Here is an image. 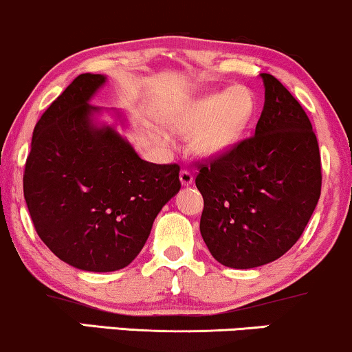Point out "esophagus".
Segmentation results:
<instances>
[{
  "label": "esophagus",
  "mask_w": 352,
  "mask_h": 352,
  "mask_svg": "<svg viewBox=\"0 0 352 352\" xmlns=\"http://www.w3.org/2000/svg\"><path fill=\"white\" fill-rule=\"evenodd\" d=\"M180 182H182V185H185V186H188V185H191L193 184V173H191L190 170H182L180 172Z\"/></svg>",
  "instance_id": "obj_1"
}]
</instances>
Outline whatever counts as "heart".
<instances>
[{"mask_svg": "<svg viewBox=\"0 0 352 352\" xmlns=\"http://www.w3.org/2000/svg\"><path fill=\"white\" fill-rule=\"evenodd\" d=\"M256 100L250 89L232 86L180 105L168 118V128L193 136V148L203 155H217L232 149L250 130Z\"/></svg>", "mask_w": 352, "mask_h": 352, "instance_id": "obj_1", "label": "heart"}]
</instances>
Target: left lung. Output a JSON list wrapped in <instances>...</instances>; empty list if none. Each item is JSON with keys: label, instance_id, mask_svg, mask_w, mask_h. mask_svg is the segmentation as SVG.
Here are the masks:
<instances>
[{"label": "left lung", "instance_id": "1", "mask_svg": "<svg viewBox=\"0 0 352 352\" xmlns=\"http://www.w3.org/2000/svg\"><path fill=\"white\" fill-rule=\"evenodd\" d=\"M260 76L265 105L255 136L199 164L195 180L204 199V243L221 265L237 270L283 256L304 232L322 191L312 123L278 79Z\"/></svg>", "mask_w": 352, "mask_h": 352}]
</instances>
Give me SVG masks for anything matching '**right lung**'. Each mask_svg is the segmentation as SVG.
I'll return each mask as SVG.
<instances>
[{
    "label": "right lung",
    "mask_w": 352,
    "mask_h": 352,
    "mask_svg": "<svg viewBox=\"0 0 352 352\" xmlns=\"http://www.w3.org/2000/svg\"><path fill=\"white\" fill-rule=\"evenodd\" d=\"M104 74H79L35 124L24 198L42 242L78 270L128 266L164 204L180 190L179 164L143 161L89 104ZM118 115V118L122 115Z\"/></svg>",
    "instance_id": "right-lung-1"
}]
</instances>
